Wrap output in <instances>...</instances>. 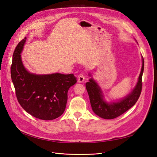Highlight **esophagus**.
Listing matches in <instances>:
<instances>
[{
    "mask_svg": "<svg viewBox=\"0 0 157 157\" xmlns=\"http://www.w3.org/2000/svg\"><path fill=\"white\" fill-rule=\"evenodd\" d=\"M85 80V77L84 74H80L78 77V82H83Z\"/></svg>",
    "mask_w": 157,
    "mask_h": 157,
    "instance_id": "1",
    "label": "esophagus"
}]
</instances>
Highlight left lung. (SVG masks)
Wrapping results in <instances>:
<instances>
[{
    "label": "left lung",
    "instance_id": "left-lung-1",
    "mask_svg": "<svg viewBox=\"0 0 157 157\" xmlns=\"http://www.w3.org/2000/svg\"><path fill=\"white\" fill-rule=\"evenodd\" d=\"M144 70V59L142 57V67L138 81L132 91L124 98L117 102L107 103L103 99L101 90L93 78L86 83V88L90 98L93 111L101 118L113 119L122 115L134 106L139 99L142 89V75Z\"/></svg>",
    "mask_w": 157,
    "mask_h": 157
}]
</instances>
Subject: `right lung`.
Here are the masks:
<instances>
[{
    "label": "right lung",
    "mask_w": 157,
    "mask_h": 157,
    "mask_svg": "<svg viewBox=\"0 0 157 157\" xmlns=\"http://www.w3.org/2000/svg\"><path fill=\"white\" fill-rule=\"evenodd\" d=\"M26 37L19 42L13 52L11 78L17 101L24 110L41 120L50 121L63 113L69 88L77 82L73 74L36 75L27 71L20 54Z\"/></svg>",
    "instance_id": "add662e5"
}]
</instances>
